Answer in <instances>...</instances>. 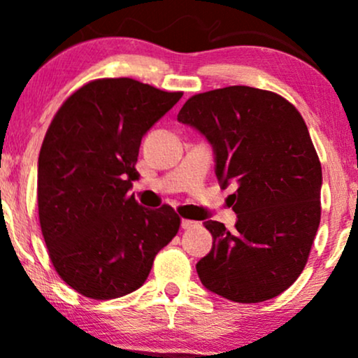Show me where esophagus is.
Returning <instances> with one entry per match:
<instances>
[{
	"instance_id": "obj_1",
	"label": "esophagus",
	"mask_w": 358,
	"mask_h": 358,
	"mask_svg": "<svg viewBox=\"0 0 358 358\" xmlns=\"http://www.w3.org/2000/svg\"><path fill=\"white\" fill-rule=\"evenodd\" d=\"M199 225V222H193V220H188V219H183L182 220V229L183 231H190V229L196 227Z\"/></svg>"
}]
</instances>
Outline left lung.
Wrapping results in <instances>:
<instances>
[{
    "mask_svg": "<svg viewBox=\"0 0 358 358\" xmlns=\"http://www.w3.org/2000/svg\"><path fill=\"white\" fill-rule=\"evenodd\" d=\"M178 121L213 148L236 231L207 220L212 250L196 262L200 281L236 303H261L296 281L320 225L322 165L301 114L269 90L231 85L196 94Z\"/></svg>",
    "mask_w": 358,
    "mask_h": 358,
    "instance_id": "obj_1",
    "label": "left lung"
}]
</instances>
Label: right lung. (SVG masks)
<instances>
[{
    "label": "right lung",
    "instance_id": "right-lung-1",
    "mask_svg": "<svg viewBox=\"0 0 358 358\" xmlns=\"http://www.w3.org/2000/svg\"><path fill=\"white\" fill-rule=\"evenodd\" d=\"M182 96L127 77L97 79L48 126L38 156L40 227L53 268L77 293H133L178 232L170 205L151 210L127 192L139 176L143 136Z\"/></svg>",
    "mask_w": 358,
    "mask_h": 358
}]
</instances>
